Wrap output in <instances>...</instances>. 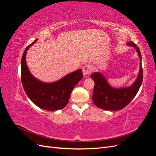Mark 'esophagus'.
I'll list each match as a JSON object with an SVG mask.
<instances>
[{"mask_svg":"<svg viewBox=\"0 0 156 156\" xmlns=\"http://www.w3.org/2000/svg\"><path fill=\"white\" fill-rule=\"evenodd\" d=\"M82 70H83V75H86L89 74L90 73L92 72V71L93 70V67H92V66L91 64H86V65L84 66Z\"/></svg>","mask_w":156,"mask_h":156,"instance_id":"obj_1","label":"esophagus"}]
</instances>
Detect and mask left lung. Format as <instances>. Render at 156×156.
<instances>
[{
    "label": "left lung",
    "mask_w": 156,
    "mask_h": 156,
    "mask_svg": "<svg viewBox=\"0 0 156 156\" xmlns=\"http://www.w3.org/2000/svg\"><path fill=\"white\" fill-rule=\"evenodd\" d=\"M127 45L133 47L140 59L139 73L135 82L130 87L114 88L107 82L105 77L100 72H94L90 77L94 81L92 94L93 103L98 107L107 111H119L126 107L133 100L141 86L143 78V71L141 64V54L139 48L133 42L130 41Z\"/></svg>",
    "instance_id": "left-lung-1"
}]
</instances>
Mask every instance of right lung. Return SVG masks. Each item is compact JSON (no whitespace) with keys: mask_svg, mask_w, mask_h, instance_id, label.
<instances>
[{"mask_svg":"<svg viewBox=\"0 0 156 156\" xmlns=\"http://www.w3.org/2000/svg\"><path fill=\"white\" fill-rule=\"evenodd\" d=\"M37 40L27 47L22 56L21 77L23 87L27 96L36 106L47 111H57L68 104L73 89L83 78L82 70L79 69L71 72L53 83H45L34 77L27 66L26 55Z\"/></svg>","mask_w":156,"mask_h":156,"instance_id":"1","label":"right lung"}]
</instances>
